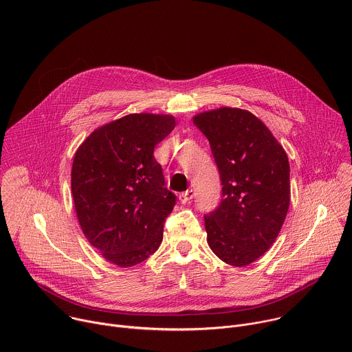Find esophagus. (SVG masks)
I'll return each mask as SVG.
<instances>
[{
    "mask_svg": "<svg viewBox=\"0 0 352 352\" xmlns=\"http://www.w3.org/2000/svg\"><path fill=\"white\" fill-rule=\"evenodd\" d=\"M193 196H195L193 189H188V190H185V192H182V193L179 195V200H181L182 204H188L189 200L193 199Z\"/></svg>",
    "mask_w": 352,
    "mask_h": 352,
    "instance_id": "esophagus-1",
    "label": "esophagus"
}]
</instances>
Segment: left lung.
Segmentation results:
<instances>
[{
  "instance_id": "8db88e82",
  "label": "left lung",
  "mask_w": 352,
  "mask_h": 352,
  "mask_svg": "<svg viewBox=\"0 0 352 352\" xmlns=\"http://www.w3.org/2000/svg\"><path fill=\"white\" fill-rule=\"evenodd\" d=\"M209 139L223 199L205 216L208 243L227 265L243 267L274 243L289 208V163L270 129L252 113L221 107L195 116Z\"/></svg>"
}]
</instances>
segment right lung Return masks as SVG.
<instances>
[{"label": "right lung", "instance_id": "right-lung-1", "mask_svg": "<svg viewBox=\"0 0 352 352\" xmlns=\"http://www.w3.org/2000/svg\"><path fill=\"white\" fill-rule=\"evenodd\" d=\"M175 128L167 114H129L78 147L71 188L78 221L106 261L132 267L159 249L175 205L153 150Z\"/></svg>", "mask_w": 352, "mask_h": 352}]
</instances>
